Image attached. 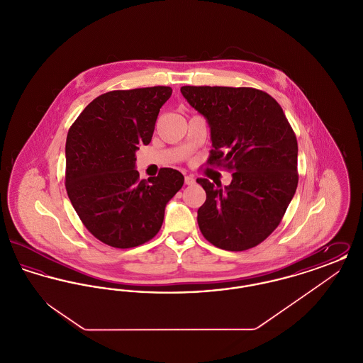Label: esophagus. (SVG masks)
Listing matches in <instances>:
<instances>
[{"mask_svg":"<svg viewBox=\"0 0 363 363\" xmlns=\"http://www.w3.org/2000/svg\"><path fill=\"white\" fill-rule=\"evenodd\" d=\"M194 182H196V179H194L191 175H186V177H185V184H186V185H193Z\"/></svg>","mask_w":363,"mask_h":363,"instance_id":"esophagus-1","label":"esophagus"}]
</instances>
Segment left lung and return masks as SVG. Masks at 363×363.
Returning a JSON list of instances; mask_svg holds the SVG:
<instances>
[{
    "instance_id": "left-lung-1",
    "label": "left lung",
    "mask_w": 363,
    "mask_h": 363,
    "mask_svg": "<svg viewBox=\"0 0 363 363\" xmlns=\"http://www.w3.org/2000/svg\"><path fill=\"white\" fill-rule=\"evenodd\" d=\"M207 118L212 147L207 163L233 172L228 186L197 178L207 200L197 211L201 234L216 247L242 252L277 228L298 185V143L283 108L249 86H181Z\"/></svg>"
}]
</instances>
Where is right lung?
<instances>
[{
  "instance_id": "obj_1",
  "label": "right lung",
  "mask_w": 363,
  "mask_h": 363,
  "mask_svg": "<svg viewBox=\"0 0 363 363\" xmlns=\"http://www.w3.org/2000/svg\"><path fill=\"white\" fill-rule=\"evenodd\" d=\"M170 86L110 91L95 98L72 123L65 145V186L86 230L99 241L129 249L152 240L166 204L184 175L160 169L140 179L136 151L150 144Z\"/></svg>"
}]
</instances>
